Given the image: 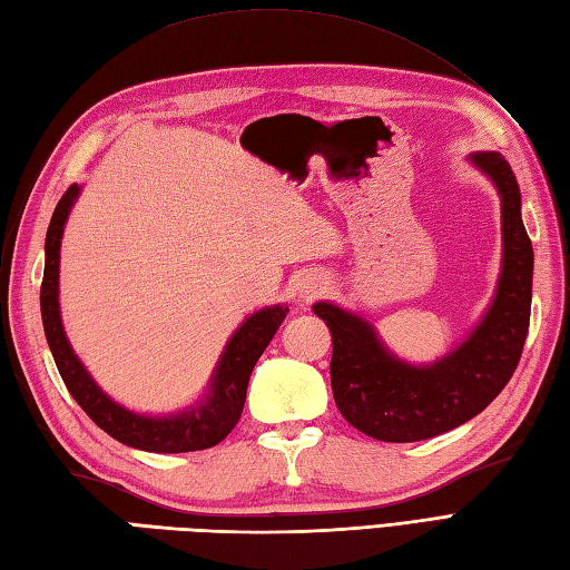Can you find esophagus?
Returning a JSON list of instances; mask_svg holds the SVG:
<instances>
[{"instance_id": "obj_1", "label": "esophagus", "mask_w": 570, "mask_h": 570, "mask_svg": "<svg viewBox=\"0 0 570 570\" xmlns=\"http://www.w3.org/2000/svg\"><path fill=\"white\" fill-rule=\"evenodd\" d=\"M321 288H323V282H321V278H316V276H308V278H304V284H301V292H304L306 296L318 294Z\"/></svg>"}]
</instances>
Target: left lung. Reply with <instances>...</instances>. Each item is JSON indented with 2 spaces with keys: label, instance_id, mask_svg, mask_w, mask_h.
<instances>
[{
  "label": "left lung",
  "instance_id": "1",
  "mask_svg": "<svg viewBox=\"0 0 570 570\" xmlns=\"http://www.w3.org/2000/svg\"><path fill=\"white\" fill-rule=\"evenodd\" d=\"M470 161L502 200V274L485 318L453 353L414 367L382 345L372 325L333 304L313 306L333 335L331 384L347 423L377 441L433 439L470 421L498 396L522 357L531 316L534 249L522 223V193L498 151H475Z\"/></svg>",
  "mask_w": 570,
  "mask_h": 570
}]
</instances>
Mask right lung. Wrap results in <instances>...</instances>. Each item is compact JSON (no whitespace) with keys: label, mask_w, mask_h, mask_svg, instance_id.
I'll use <instances>...</instances> for the list:
<instances>
[{"label":"right lung","mask_w":570,"mask_h":570,"mask_svg":"<svg viewBox=\"0 0 570 570\" xmlns=\"http://www.w3.org/2000/svg\"><path fill=\"white\" fill-rule=\"evenodd\" d=\"M80 196V186L72 184L63 198L58 200L51 225L46 233V266L41 284V318L48 347L56 360V367L63 377L68 392L80 404L98 426L110 433L115 441L139 448L149 453H188L203 451L220 443L225 435L237 426L245 409L249 374L257 365V360L272 343L278 325L284 323L288 308L269 306L239 325L235 335L229 337L225 353L213 372L210 390L200 404L190 406L180 414L171 416H141L119 406L115 399L107 396L90 372L82 367L78 355L66 337L63 323H60L58 306V264H60V239L72 203Z\"/></svg>","instance_id":"1"}]
</instances>
